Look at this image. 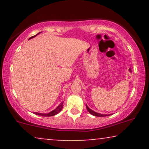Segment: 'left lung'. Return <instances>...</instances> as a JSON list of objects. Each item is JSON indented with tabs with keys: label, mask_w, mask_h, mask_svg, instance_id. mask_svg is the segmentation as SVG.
Instances as JSON below:
<instances>
[{
	"label": "left lung",
	"mask_w": 149,
	"mask_h": 149,
	"mask_svg": "<svg viewBox=\"0 0 149 149\" xmlns=\"http://www.w3.org/2000/svg\"><path fill=\"white\" fill-rule=\"evenodd\" d=\"M86 108H87V110L88 111V112L91 114V115H92L93 116H95V117H106V116L111 115V114H108V115H107V114H100V113H96V112L93 111V110L89 109V108L87 107V104H86Z\"/></svg>",
	"instance_id": "left-lung-1"
}]
</instances>
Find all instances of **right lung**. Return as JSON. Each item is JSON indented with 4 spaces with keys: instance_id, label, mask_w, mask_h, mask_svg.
Listing matches in <instances>:
<instances>
[{
    "instance_id": "right-lung-1",
    "label": "right lung",
    "mask_w": 149,
    "mask_h": 149,
    "mask_svg": "<svg viewBox=\"0 0 149 149\" xmlns=\"http://www.w3.org/2000/svg\"><path fill=\"white\" fill-rule=\"evenodd\" d=\"M40 32H39V33H38L37 34H36L35 36H32V37H30L29 39H30V38H34V37H35L36 36H37L38 34H40ZM63 102H61L60 103V104H59L58 105V107L56 108V109H54V110H53L52 111H51L50 113H34V114H35V115H40V116H43V117H51V116H54V115H57V114L58 113H60V112L62 111V108H63Z\"/></svg>"
}]
</instances>
